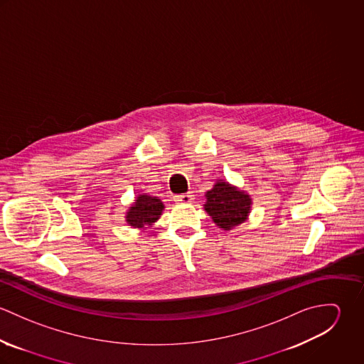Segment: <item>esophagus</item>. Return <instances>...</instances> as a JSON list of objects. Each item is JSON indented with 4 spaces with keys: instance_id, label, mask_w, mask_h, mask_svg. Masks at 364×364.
Segmentation results:
<instances>
[{
    "instance_id": "obj_1",
    "label": "esophagus",
    "mask_w": 364,
    "mask_h": 364,
    "mask_svg": "<svg viewBox=\"0 0 364 364\" xmlns=\"http://www.w3.org/2000/svg\"><path fill=\"white\" fill-rule=\"evenodd\" d=\"M173 199L176 203H191L195 199V196L192 193H182V195H176Z\"/></svg>"
}]
</instances>
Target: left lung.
I'll list each match as a JSON object with an SVG mask.
<instances>
[{
  "label": "left lung",
  "mask_w": 364,
  "mask_h": 364,
  "mask_svg": "<svg viewBox=\"0 0 364 364\" xmlns=\"http://www.w3.org/2000/svg\"><path fill=\"white\" fill-rule=\"evenodd\" d=\"M206 199L205 210L223 230H231L241 224L251 210L250 196L227 182H217L206 193Z\"/></svg>",
  "instance_id": "left-lung-1"
}]
</instances>
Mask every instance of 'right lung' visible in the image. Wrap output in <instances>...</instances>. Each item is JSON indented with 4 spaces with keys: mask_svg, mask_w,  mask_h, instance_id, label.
Wrapping results in <instances>:
<instances>
[{
    "mask_svg": "<svg viewBox=\"0 0 364 364\" xmlns=\"http://www.w3.org/2000/svg\"><path fill=\"white\" fill-rule=\"evenodd\" d=\"M162 210L164 205L159 199L149 195H140L134 205L127 211L126 220L132 227L141 228L146 224L151 225L153 223H156Z\"/></svg>",
    "mask_w": 364,
    "mask_h": 364,
    "instance_id": "obj_1",
    "label": "right lung"
}]
</instances>
